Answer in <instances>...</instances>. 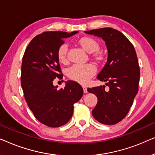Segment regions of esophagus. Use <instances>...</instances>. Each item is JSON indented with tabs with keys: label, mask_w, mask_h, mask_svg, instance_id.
Returning <instances> with one entry per match:
<instances>
[{
	"label": "esophagus",
	"mask_w": 155,
	"mask_h": 155,
	"mask_svg": "<svg viewBox=\"0 0 155 155\" xmlns=\"http://www.w3.org/2000/svg\"><path fill=\"white\" fill-rule=\"evenodd\" d=\"M82 88H83V91H84V93H87V88L85 86L82 87Z\"/></svg>",
	"instance_id": "esophagus-1"
}]
</instances>
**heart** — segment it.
<instances>
[{
    "mask_svg": "<svg viewBox=\"0 0 155 155\" xmlns=\"http://www.w3.org/2000/svg\"><path fill=\"white\" fill-rule=\"evenodd\" d=\"M78 44L87 53L97 51L99 48V44L94 38L90 37H84L78 40ZM68 45L63 44L58 47L57 56L61 63H65L67 61ZM94 58L97 62H101L104 60V56L101 51H97L94 55ZM96 72V67L92 63L84 64H73L67 70V75L70 79L79 83L84 84L89 79L94 75Z\"/></svg>",
    "mask_w": 155,
    "mask_h": 155,
    "instance_id": "heart-1",
    "label": "heart"
}]
</instances>
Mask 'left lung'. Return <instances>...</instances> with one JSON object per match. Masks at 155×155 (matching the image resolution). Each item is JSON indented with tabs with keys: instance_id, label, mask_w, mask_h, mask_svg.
Returning <instances> with one entry per match:
<instances>
[{
	"instance_id": "obj_1",
	"label": "left lung",
	"mask_w": 155,
	"mask_h": 155,
	"mask_svg": "<svg viewBox=\"0 0 155 155\" xmlns=\"http://www.w3.org/2000/svg\"><path fill=\"white\" fill-rule=\"evenodd\" d=\"M84 32L101 37L108 50L107 62L97 75L105 85L88 88L98 99L92 113L97 121L114 125L126 117L138 92L140 67L136 52L131 42L115 29L104 27Z\"/></svg>"
}]
</instances>
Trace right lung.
Listing matches in <instances>:
<instances>
[{
  "label": "right lung",
  "instance_id": "add662e5",
  "mask_svg": "<svg viewBox=\"0 0 155 155\" xmlns=\"http://www.w3.org/2000/svg\"><path fill=\"white\" fill-rule=\"evenodd\" d=\"M78 31H45L34 38L28 44L22 58L21 86L27 105L35 118L46 126L56 128L66 124L73 113V104L81 99L82 87L75 81L66 82L58 90L53 82L62 79L58 47L65 38Z\"/></svg>",
  "mask_w": 155,
  "mask_h": 155
}]
</instances>
